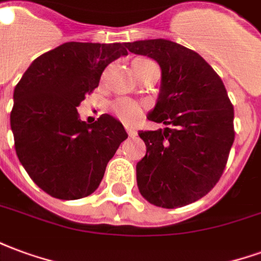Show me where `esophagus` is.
Instances as JSON below:
<instances>
[{
  "label": "esophagus",
  "instance_id": "1",
  "mask_svg": "<svg viewBox=\"0 0 261 261\" xmlns=\"http://www.w3.org/2000/svg\"><path fill=\"white\" fill-rule=\"evenodd\" d=\"M125 130H127V134H128L130 137H136L137 136V131L133 130V128H130V127H127Z\"/></svg>",
  "mask_w": 261,
  "mask_h": 261
}]
</instances>
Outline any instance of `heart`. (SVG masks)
Segmentation results:
<instances>
[{
	"mask_svg": "<svg viewBox=\"0 0 261 261\" xmlns=\"http://www.w3.org/2000/svg\"><path fill=\"white\" fill-rule=\"evenodd\" d=\"M142 63H148V60L138 59L133 63L134 65L142 64ZM110 109L113 114L119 120H121L125 124H134L138 120L142 117V108L140 103H137L136 100H131V99H125V97H120L116 99L112 105Z\"/></svg>",
	"mask_w": 261,
	"mask_h": 261,
	"instance_id": "heart-1",
	"label": "heart"
}]
</instances>
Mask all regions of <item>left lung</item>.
Returning a JSON list of instances; mask_svg holds the SVG:
<instances>
[{"mask_svg":"<svg viewBox=\"0 0 261 261\" xmlns=\"http://www.w3.org/2000/svg\"><path fill=\"white\" fill-rule=\"evenodd\" d=\"M162 71L156 105L140 131L147 153L137 164V185L153 205L177 208L200 200L222 176L233 140V106L224 82L200 54L165 39L125 43Z\"/></svg>","mask_w":261,"mask_h":261,"instance_id":"left-lung-1","label":"left lung"}]
</instances>
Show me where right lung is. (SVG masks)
Segmentation results:
<instances>
[{"mask_svg": "<svg viewBox=\"0 0 261 261\" xmlns=\"http://www.w3.org/2000/svg\"><path fill=\"white\" fill-rule=\"evenodd\" d=\"M127 54L125 43H64L37 57L15 86V151L32 180L51 197L92 194L128 137L113 116L86 124L76 110L105 68Z\"/></svg>", "mask_w": 261, "mask_h": 261, "instance_id": "right-lung-1", "label": "right lung"}]
</instances>
